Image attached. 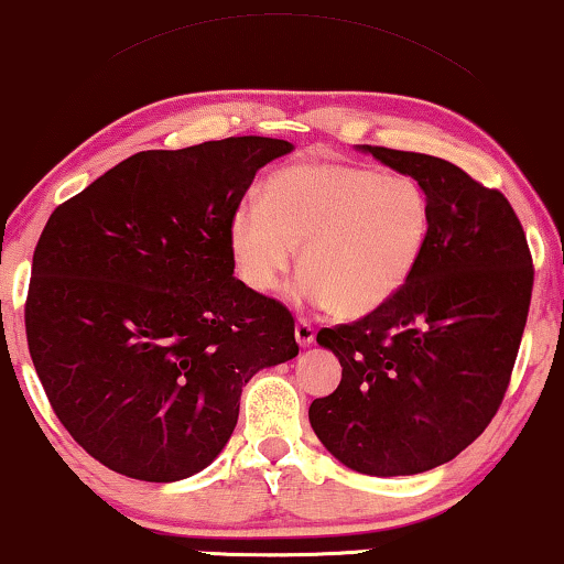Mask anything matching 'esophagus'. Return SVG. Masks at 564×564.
Instances as JSON below:
<instances>
[{
    "instance_id": "1",
    "label": "esophagus",
    "mask_w": 564,
    "mask_h": 564,
    "mask_svg": "<svg viewBox=\"0 0 564 564\" xmlns=\"http://www.w3.org/2000/svg\"><path fill=\"white\" fill-rule=\"evenodd\" d=\"M296 344L299 346H310L315 340V325L306 323V319H296Z\"/></svg>"
}]
</instances>
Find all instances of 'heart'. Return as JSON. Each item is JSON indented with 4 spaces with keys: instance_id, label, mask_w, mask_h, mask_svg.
<instances>
[{
    "instance_id": "b5f03b06",
    "label": "heart",
    "mask_w": 564,
    "mask_h": 564,
    "mask_svg": "<svg viewBox=\"0 0 564 564\" xmlns=\"http://www.w3.org/2000/svg\"><path fill=\"white\" fill-rule=\"evenodd\" d=\"M430 231V197L409 176L296 163L270 176L260 205L234 213L229 247L241 281L270 294L302 245L296 294L338 317H365L409 283Z\"/></svg>"
}]
</instances>
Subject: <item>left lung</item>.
I'll return each mask as SVG.
<instances>
[{"label":"left lung","mask_w":564,"mask_h":564,"mask_svg":"<svg viewBox=\"0 0 564 564\" xmlns=\"http://www.w3.org/2000/svg\"><path fill=\"white\" fill-rule=\"evenodd\" d=\"M361 151L422 184L432 231L388 304L317 333L344 377L312 401L310 424L354 471L411 476L453 460L495 419L529 317L533 260L500 189L426 153Z\"/></svg>","instance_id":"obj_1"}]
</instances>
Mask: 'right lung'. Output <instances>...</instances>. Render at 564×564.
<instances>
[{
  "mask_svg": "<svg viewBox=\"0 0 564 564\" xmlns=\"http://www.w3.org/2000/svg\"><path fill=\"white\" fill-rule=\"evenodd\" d=\"M291 142L142 151L52 213L25 335L64 430L111 471L180 481L229 442L241 388L299 354L294 317L234 278L229 226Z\"/></svg>",
  "mask_w": 564,
  "mask_h": 564,
  "instance_id": "obj_1",
  "label": "right lung"
}]
</instances>
